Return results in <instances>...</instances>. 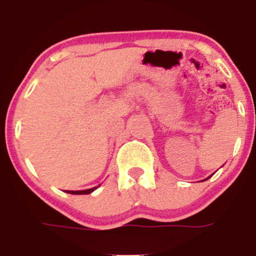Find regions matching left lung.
Wrapping results in <instances>:
<instances>
[{"instance_id":"left-lung-1","label":"left lung","mask_w":256,"mask_h":256,"mask_svg":"<svg viewBox=\"0 0 256 256\" xmlns=\"http://www.w3.org/2000/svg\"><path fill=\"white\" fill-rule=\"evenodd\" d=\"M208 178H209V177H208Z\"/></svg>"}]
</instances>
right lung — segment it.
I'll list each match as a JSON object with an SVG mask.
<instances>
[{
	"label": "right lung",
	"mask_w": 256,
	"mask_h": 256,
	"mask_svg": "<svg viewBox=\"0 0 256 256\" xmlns=\"http://www.w3.org/2000/svg\"><path fill=\"white\" fill-rule=\"evenodd\" d=\"M94 190L95 187L90 188V190H68L66 193H72V194H89V193H92Z\"/></svg>",
	"instance_id": "right-lung-1"
}]
</instances>
